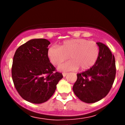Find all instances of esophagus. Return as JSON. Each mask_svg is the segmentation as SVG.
I'll return each instance as SVG.
<instances>
[{
    "instance_id": "1",
    "label": "esophagus",
    "mask_w": 125,
    "mask_h": 125,
    "mask_svg": "<svg viewBox=\"0 0 125 125\" xmlns=\"http://www.w3.org/2000/svg\"><path fill=\"white\" fill-rule=\"evenodd\" d=\"M67 74H68V73H63V74H62V75H63V77H66V75H67Z\"/></svg>"
}]
</instances>
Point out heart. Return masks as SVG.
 <instances>
[{
	"mask_svg": "<svg viewBox=\"0 0 125 125\" xmlns=\"http://www.w3.org/2000/svg\"><path fill=\"white\" fill-rule=\"evenodd\" d=\"M99 55V47L93 41L85 39H70L64 41L60 46H52L48 50V56L52 65L59 66L67 60L70 61L60 65L61 71L89 70L95 63Z\"/></svg>",
	"mask_w": 125,
	"mask_h": 125,
	"instance_id": "1",
	"label": "heart"
}]
</instances>
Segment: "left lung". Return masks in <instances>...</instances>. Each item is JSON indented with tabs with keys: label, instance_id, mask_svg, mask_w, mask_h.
I'll use <instances>...</instances> for the list:
<instances>
[{
	"label": "left lung",
	"instance_id": "1",
	"mask_svg": "<svg viewBox=\"0 0 125 125\" xmlns=\"http://www.w3.org/2000/svg\"><path fill=\"white\" fill-rule=\"evenodd\" d=\"M96 43L99 47L97 60L89 70L77 74L73 87L75 95L86 103L99 101L108 94L116 73L115 58L109 48L102 42Z\"/></svg>",
	"mask_w": 125,
	"mask_h": 125
}]
</instances>
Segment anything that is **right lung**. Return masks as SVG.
Instances as JSON below:
<instances>
[{"mask_svg": "<svg viewBox=\"0 0 125 125\" xmlns=\"http://www.w3.org/2000/svg\"><path fill=\"white\" fill-rule=\"evenodd\" d=\"M50 42L34 39L21 45L14 55L12 78L15 88L26 101L40 104L48 100L63 78L48 56Z\"/></svg>", "mask_w": 125, "mask_h": 125, "instance_id": "obj_1", "label": "right lung"}]
</instances>
